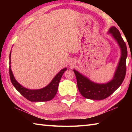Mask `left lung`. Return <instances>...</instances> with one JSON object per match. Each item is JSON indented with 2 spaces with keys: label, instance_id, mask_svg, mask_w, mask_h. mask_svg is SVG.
<instances>
[{
  "label": "left lung",
  "instance_id": "left-lung-1",
  "mask_svg": "<svg viewBox=\"0 0 132 132\" xmlns=\"http://www.w3.org/2000/svg\"><path fill=\"white\" fill-rule=\"evenodd\" d=\"M109 32L117 40L121 49V57L120 59L113 79L106 84H97L91 81L78 71L74 70L77 79V85L80 94L84 98L94 100L105 99L121 85L125 77L126 72V57L128 55L126 45L121 37L119 30L112 27L109 30Z\"/></svg>",
  "mask_w": 132,
  "mask_h": 132
}]
</instances>
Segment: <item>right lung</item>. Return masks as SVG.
<instances>
[{
	"label": "right lung",
	"mask_w": 132,
	"mask_h": 132,
	"mask_svg": "<svg viewBox=\"0 0 132 132\" xmlns=\"http://www.w3.org/2000/svg\"><path fill=\"white\" fill-rule=\"evenodd\" d=\"M10 54L9 56L10 61ZM66 70V68L62 69L57 75H56L54 79L47 86L39 90H29L23 87L19 83H18L13 76L10 66H9V75L13 86L24 98L31 102H43L50 101L54 98L55 95L56 94L60 80L61 79L62 75Z\"/></svg>",
	"instance_id": "1"
}]
</instances>
